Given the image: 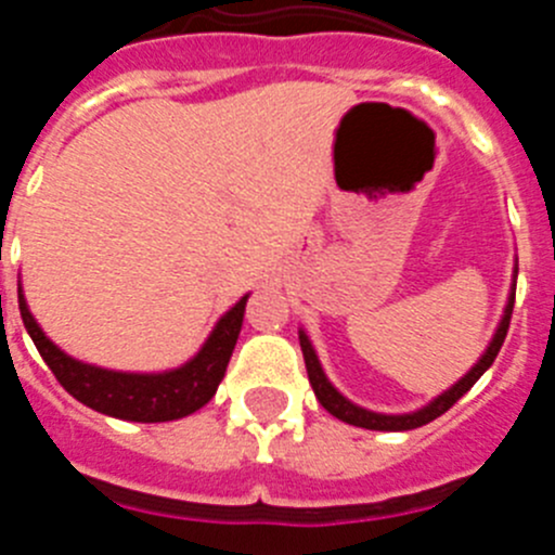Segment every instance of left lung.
Here are the masks:
<instances>
[{
  "label": "left lung",
  "instance_id": "obj_1",
  "mask_svg": "<svg viewBox=\"0 0 555 555\" xmlns=\"http://www.w3.org/2000/svg\"><path fill=\"white\" fill-rule=\"evenodd\" d=\"M517 272V269H514ZM517 278V274H514ZM514 288H517V283H512V294H508V302H506V311H503V320H500L498 331H494L492 341H489L487 352L478 358V364L473 366V370L467 372V375L461 377L459 384L450 386L448 391H442L439 397H434L428 405H423V409L411 411V414H377V411H370V409H361V405L350 403L341 391L336 389V386L327 380L325 370H322L320 358H317V350L311 347V341H308L306 331H300V347H302V358H306V370H308V380H311L313 386V395H317V400L322 403V409L327 411V414H333L336 420H341V423L347 425H356V428H366V430H411V428H423V425H428L430 420H436V416H442L444 411L450 409V405L455 403V400H461V397L467 395L469 389L475 386V380H478L483 372L492 366V361L498 358L500 347H503V338H506L508 333V322H512V311H514Z\"/></svg>",
  "mask_w": 555,
  "mask_h": 555
}]
</instances>
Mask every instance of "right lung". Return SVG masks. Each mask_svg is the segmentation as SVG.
<instances>
[{"label":"right lung","instance_id":"obj_1","mask_svg":"<svg viewBox=\"0 0 555 555\" xmlns=\"http://www.w3.org/2000/svg\"><path fill=\"white\" fill-rule=\"evenodd\" d=\"M244 306H247V297H242L224 313L217 327L210 331V336L205 338L197 356L178 370L116 372L82 364L77 358L66 356L55 341H49L47 333L33 320L27 300L18 288V311H22L24 327H27L29 338L36 341L49 370L55 372L57 384L88 409L116 416V420H130V423L180 420V416H189L203 409L210 397L217 395L230 356H233L235 338L242 333Z\"/></svg>","mask_w":555,"mask_h":555}]
</instances>
